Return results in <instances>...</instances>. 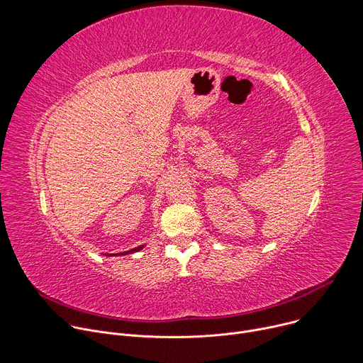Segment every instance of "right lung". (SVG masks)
I'll return each mask as SVG.
<instances>
[{
	"mask_svg": "<svg viewBox=\"0 0 363 363\" xmlns=\"http://www.w3.org/2000/svg\"><path fill=\"white\" fill-rule=\"evenodd\" d=\"M145 245H139V247H135V248H132V250H129V251H123V252H119V254H122V255H126V254H132V252H136V251H139V250H142ZM119 254H111V255H119Z\"/></svg>",
	"mask_w": 363,
	"mask_h": 363,
	"instance_id": "obj_1",
	"label": "right lung"
}]
</instances>
